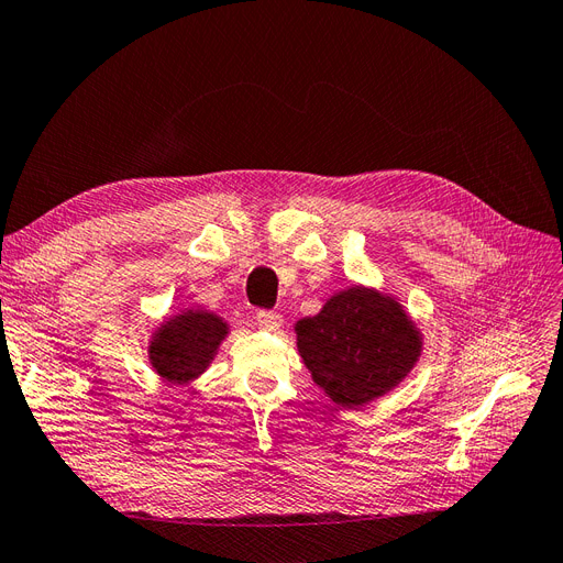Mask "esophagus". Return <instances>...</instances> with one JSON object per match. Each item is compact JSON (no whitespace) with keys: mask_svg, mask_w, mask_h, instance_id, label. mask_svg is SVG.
Here are the masks:
<instances>
[{"mask_svg":"<svg viewBox=\"0 0 563 563\" xmlns=\"http://www.w3.org/2000/svg\"><path fill=\"white\" fill-rule=\"evenodd\" d=\"M255 319H258V327L265 331H277L284 323V317L279 312H272V310H261L258 314H255Z\"/></svg>","mask_w":563,"mask_h":563,"instance_id":"1","label":"esophagus"}]
</instances>
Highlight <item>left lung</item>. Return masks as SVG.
<instances>
[{
	"instance_id": "left-lung-1",
	"label": "left lung",
	"mask_w": 563,
	"mask_h": 563,
	"mask_svg": "<svg viewBox=\"0 0 563 563\" xmlns=\"http://www.w3.org/2000/svg\"><path fill=\"white\" fill-rule=\"evenodd\" d=\"M302 364L333 404L362 408L395 389L422 352V333L404 305L368 286L333 294L296 323Z\"/></svg>"
}]
</instances>
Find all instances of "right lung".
<instances>
[{"label":"right lung","mask_w":563,"mask_h":563,"mask_svg":"<svg viewBox=\"0 0 563 563\" xmlns=\"http://www.w3.org/2000/svg\"><path fill=\"white\" fill-rule=\"evenodd\" d=\"M230 323L209 310L190 308L162 321L150 338L147 356L157 376L172 385H190L207 371Z\"/></svg>","instance_id":"right-lung-1"}]
</instances>
